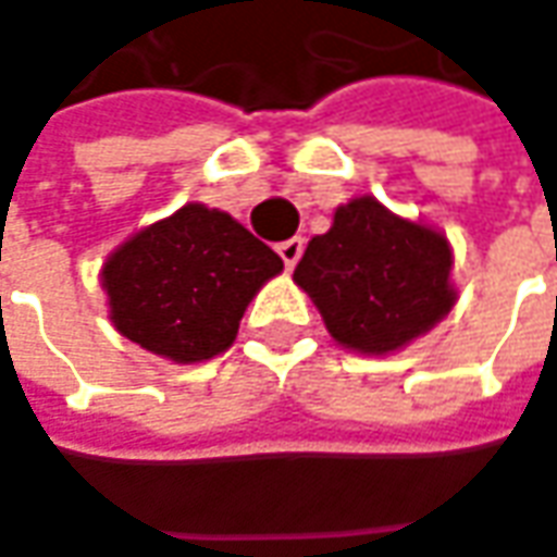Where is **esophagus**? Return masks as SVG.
I'll return each mask as SVG.
<instances>
[{"mask_svg":"<svg viewBox=\"0 0 557 557\" xmlns=\"http://www.w3.org/2000/svg\"><path fill=\"white\" fill-rule=\"evenodd\" d=\"M302 248H306V239H302V236H293V239L280 243L277 255L283 258V264H286V268H296V261L302 258Z\"/></svg>","mask_w":557,"mask_h":557,"instance_id":"1","label":"esophagus"}]
</instances>
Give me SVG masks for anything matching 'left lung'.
<instances>
[{
	"instance_id": "obj_1",
	"label": "left lung",
	"mask_w": 557,
	"mask_h": 557,
	"mask_svg": "<svg viewBox=\"0 0 557 557\" xmlns=\"http://www.w3.org/2000/svg\"><path fill=\"white\" fill-rule=\"evenodd\" d=\"M450 248L442 233L356 198L314 236L293 280L318 306L331 337L359 352L400 349L454 306Z\"/></svg>"
}]
</instances>
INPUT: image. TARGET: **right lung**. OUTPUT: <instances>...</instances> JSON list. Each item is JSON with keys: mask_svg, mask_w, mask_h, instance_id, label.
I'll return each instance as SVG.
<instances>
[{"mask_svg": "<svg viewBox=\"0 0 557 557\" xmlns=\"http://www.w3.org/2000/svg\"><path fill=\"white\" fill-rule=\"evenodd\" d=\"M283 271L274 248L230 213L185 205L110 255L115 331L173 362H205L236 341L243 311Z\"/></svg>", "mask_w": 557, "mask_h": 557, "instance_id": "obj_1", "label": "right lung"}]
</instances>
